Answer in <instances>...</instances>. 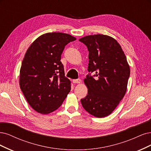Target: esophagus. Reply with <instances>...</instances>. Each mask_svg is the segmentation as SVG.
Instances as JSON below:
<instances>
[{
    "mask_svg": "<svg viewBox=\"0 0 151 151\" xmlns=\"http://www.w3.org/2000/svg\"><path fill=\"white\" fill-rule=\"evenodd\" d=\"M81 80L80 79H76V80H73V83H80Z\"/></svg>",
    "mask_w": 151,
    "mask_h": 151,
    "instance_id": "obj_1",
    "label": "esophagus"
}]
</instances>
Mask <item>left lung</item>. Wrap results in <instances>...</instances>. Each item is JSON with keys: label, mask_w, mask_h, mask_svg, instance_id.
<instances>
[{"label": "left lung", "mask_w": 151, "mask_h": 151, "mask_svg": "<svg viewBox=\"0 0 151 151\" xmlns=\"http://www.w3.org/2000/svg\"><path fill=\"white\" fill-rule=\"evenodd\" d=\"M89 51L88 71L84 79L88 95L81 100L84 109L95 117L109 115L124 98L127 88L130 66L119 43L112 37L94 35L79 40Z\"/></svg>", "instance_id": "left-lung-1"}]
</instances>
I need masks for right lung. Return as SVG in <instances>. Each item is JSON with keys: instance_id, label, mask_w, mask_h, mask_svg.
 Returning a JSON list of instances; mask_svg holds the SVG:
<instances>
[{"instance_id": "add662e5", "label": "right lung", "mask_w": 151, "mask_h": 151, "mask_svg": "<svg viewBox=\"0 0 151 151\" xmlns=\"http://www.w3.org/2000/svg\"><path fill=\"white\" fill-rule=\"evenodd\" d=\"M76 37L63 32H48L28 47L22 62L19 85L25 98L37 112L48 114L62 105L71 90L60 61L65 46Z\"/></svg>"}]
</instances>
